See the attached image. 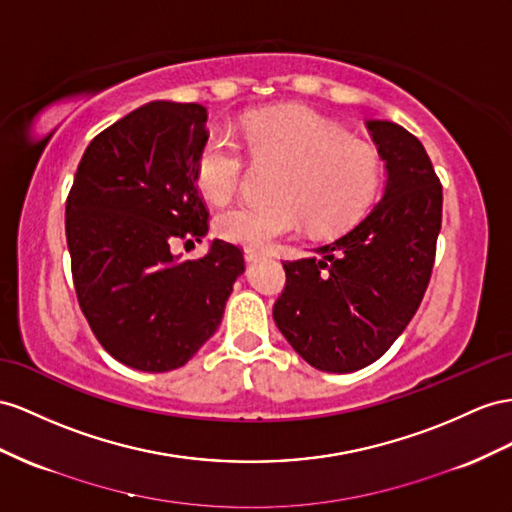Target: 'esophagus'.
I'll return each instance as SVG.
<instances>
[{
	"label": "esophagus",
	"instance_id": "obj_1",
	"mask_svg": "<svg viewBox=\"0 0 512 512\" xmlns=\"http://www.w3.org/2000/svg\"><path fill=\"white\" fill-rule=\"evenodd\" d=\"M244 257H246L248 264H253V261H259V259L268 257V253H264V251H253V248H246V251H244Z\"/></svg>",
	"mask_w": 512,
	"mask_h": 512
}]
</instances>
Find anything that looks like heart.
<instances>
[{
    "mask_svg": "<svg viewBox=\"0 0 512 512\" xmlns=\"http://www.w3.org/2000/svg\"><path fill=\"white\" fill-rule=\"evenodd\" d=\"M240 144L257 164H281L270 188L274 201L238 203L216 220L220 238L246 248H266L305 220L318 233L342 229L363 214L381 181V157L370 144L342 138L307 112L255 116L240 131ZM194 177L205 199L229 201L244 177L238 147L222 136L209 138Z\"/></svg>",
    "mask_w": 512,
    "mask_h": 512,
    "instance_id": "obj_1",
    "label": "heart"
}]
</instances>
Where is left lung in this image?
<instances>
[{"instance_id":"left-lung-1","label":"left lung","mask_w":512,"mask_h":512,"mask_svg":"<svg viewBox=\"0 0 512 512\" xmlns=\"http://www.w3.org/2000/svg\"><path fill=\"white\" fill-rule=\"evenodd\" d=\"M385 162L381 199L355 227L283 261L285 290L272 318L316 370L357 372L381 359L422 303L441 231V183L413 134L368 119Z\"/></svg>"}]
</instances>
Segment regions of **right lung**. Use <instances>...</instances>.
<instances>
[{
  "label": "right lung",
  "instance_id": "add662e5",
  "mask_svg": "<svg viewBox=\"0 0 512 512\" xmlns=\"http://www.w3.org/2000/svg\"><path fill=\"white\" fill-rule=\"evenodd\" d=\"M201 103L151 101L88 144L67 199L77 300L99 344L127 368L170 372L218 329L244 272L238 246L214 240L201 259L207 209L196 157L209 138Z\"/></svg>",
  "mask_w": 512,
  "mask_h": 512
}]
</instances>
